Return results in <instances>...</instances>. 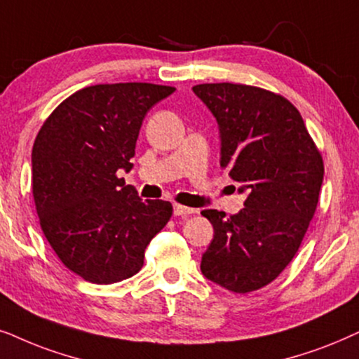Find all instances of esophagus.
Wrapping results in <instances>:
<instances>
[{
	"instance_id": "1",
	"label": "esophagus",
	"mask_w": 359,
	"mask_h": 359,
	"mask_svg": "<svg viewBox=\"0 0 359 359\" xmlns=\"http://www.w3.org/2000/svg\"><path fill=\"white\" fill-rule=\"evenodd\" d=\"M194 212H195V210L190 208V207H184V205H179V203L174 205V215H175V217H189V215H192Z\"/></svg>"
}]
</instances>
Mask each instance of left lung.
<instances>
[{"label":"left lung","mask_w":359,"mask_h":359,"mask_svg":"<svg viewBox=\"0 0 359 359\" xmlns=\"http://www.w3.org/2000/svg\"><path fill=\"white\" fill-rule=\"evenodd\" d=\"M217 118L222 164L246 192L245 208L203 210L215 235L203 276L236 294L271 284L299 251L323 182V159L299 109L283 95L243 83L192 88Z\"/></svg>","instance_id":"1"}]
</instances>
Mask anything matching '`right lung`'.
Listing matches in <instances>:
<instances>
[{
  "label": "right lung",
  "instance_id": "1",
  "mask_svg": "<svg viewBox=\"0 0 359 359\" xmlns=\"http://www.w3.org/2000/svg\"><path fill=\"white\" fill-rule=\"evenodd\" d=\"M175 92L154 83L79 90L49 114L32 147V197L46 240L67 269L92 284L137 274L152 238L172 217L142 200L118 170H131L142 119Z\"/></svg>",
  "mask_w": 359,
  "mask_h": 359
}]
</instances>
